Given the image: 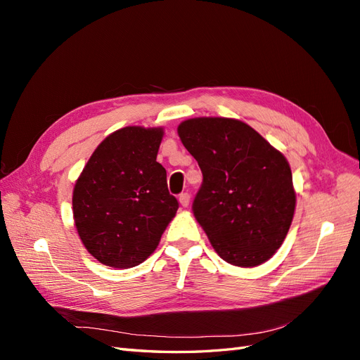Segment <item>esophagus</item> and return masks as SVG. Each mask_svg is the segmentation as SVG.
I'll return each mask as SVG.
<instances>
[{
	"instance_id": "34e87169",
	"label": "esophagus",
	"mask_w": 360,
	"mask_h": 360,
	"mask_svg": "<svg viewBox=\"0 0 360 360\" xmlns=\"http://www.w3.org/2000/svg\"><path fill=\"white\" fill-rule=\"evenodd\" d=\"M179 202H180V205L181 207H188L189 205V202H191V195L189 193H181L180 197H179Z\"/></svg>"
}]
</instances>
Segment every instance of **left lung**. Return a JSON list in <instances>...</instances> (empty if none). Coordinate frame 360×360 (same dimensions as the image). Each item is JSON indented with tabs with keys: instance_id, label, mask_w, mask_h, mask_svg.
<instances>
[{
	"instance_id": "1",
	"label": "left lung",
	"mask_w": 360,
	"mask_h": 360,
	"mask_svg": "<svg viewBox=\"0 0 360 360\" xmlns=\"http://www.w3.org/2000/svg\"><path fill=\"white\" fill-rule=\"evenodd\" d=\"M177 132L202 172L192 210L216 254L238 267L266 263L285 240L296 209L285 156L236 118H189Z\"/></svg>"
}]
</instances>
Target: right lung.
<instances>
[{
    "instance_id": "right-lung-1",
    "label": "right lung",
    "mask_w": 360,
    "mask_h": 360,
    "mask_svg": "<svg viewBox=\"0 0 360 360\" xmlns=\"http://www.w3.org/2000/svg\"><path fill=\"white\" fill-rule=\"evenodd\" d=\"M163 127L127 126L108 135L73 188V219L85 249L102 264L135 267L158 248L179 202L156 160Z\"/></svg>"
}]
</instances>
